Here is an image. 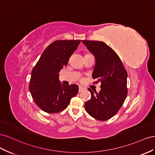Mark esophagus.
I'll list each match as a JSON object with an SVG mask.
<instances>
[{
    "mask_svg": "<svg viewBox=\"0 0 155 155\" xmlns=\"http://www.w3.org/2000/svg\"><path fill=\"white\" fill-rule=\"evenodd\" d=\"M84 90V87H79V90H78L79 93H81V92L83 91Z\"/></svg>",
    "mask_w": 155,
    "mask_h": 155,
    "instance_id": "1",
    "label": "esophagus"
}]
</instances>
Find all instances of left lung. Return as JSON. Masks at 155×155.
I'll list each match as a JSON object with an SVG mask.
<instances>
[{
	"label": "left lung",
	"instance_id": "obj_1",
	"mask_svg": "<svg viewBox=\"0 0 155 155\" xmlns=\"http://www.w3.org/2000/svg\"><path fill=\"white\" fill-rule=\"evenodd\" d=\"M82 41L95 56L92 77L97 80L95 84L101 83L99 93L95 94L88 89L91 97L85 103V110L97 120H108L117 114L127 97V71L116 52L105 43Z\"/></svg>",
	"mask_w": 155,
	"mask_h": 155
}]
</instances>
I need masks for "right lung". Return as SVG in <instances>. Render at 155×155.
Instances as JSON below:
<instances>
[{
    "mask_svg": "<svg viewBox=\"0 0 155 155\" xmlns=\"http://www.w3.org/2000/svg\"><path fill=\"white\" fill-rule=\"evenodd\" d=\"M81 40H57L43 51L34 66L29 84L33 100L43 111L54 114L68 107L77 95L78 86H65L59 81V73L66 66Z\"/></svg>",
    "mask_w": 155,
    "mask_h": 155,
    "instance_id": "add662e5",
    "label": "right lung"
}]
</instances>
